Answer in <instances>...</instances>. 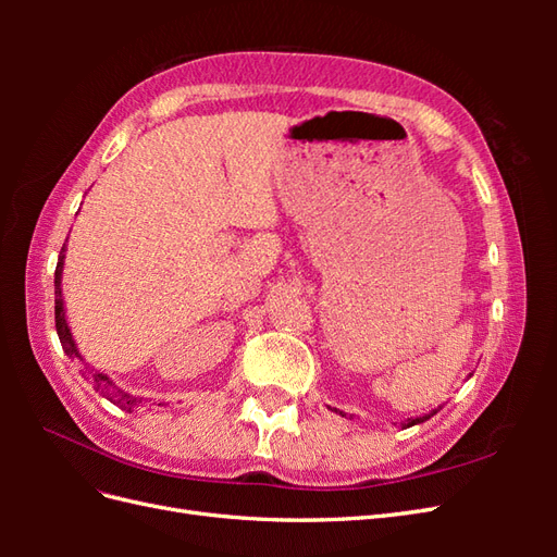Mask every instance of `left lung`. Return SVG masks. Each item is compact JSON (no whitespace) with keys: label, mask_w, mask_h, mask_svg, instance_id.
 <instances>
[{"label":"left lung","mask_w":557,"mask_h":557,"mask_svg":"<svg viewBox=\"0 0 557 557\" xmlns=\"http://www.w3.org/2000/svg\"><path fill=\"white\" fill-rule=\"evenodd\" d=\"M430 416H423V418H409V420H404L401 423V428H411V425H418V423H423V420H428Z\"/></svg>","instance_id":"left-lung-1"}]
</instances>
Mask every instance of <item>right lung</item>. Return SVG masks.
<instances>
[{"label": "right lung", "instance_id": "add662e5", "mask_svg": "<svg viewBox=\"0 0 557 557\" xmlns=\"http://www.w3.org/2000/svg\"><path fill=\"white\" fill-rule=\"evenodd\" d=\"M62 262H64V246L60 250V258H58V267H55V330H58V336H60V344L64 348V352L70 358H81L78 350H76V344L72 339L70 334V327H66V320H64V307H62V288H60V278H62ZM92 385L97 387L99 393H102L107 399H111L113 404H117L121 409H127L132 411L134 407H139L141 399L137 397H129L121 391H115V387L111 385V381L104 376V374H92ZM160 407V404H158Z\"/></svg>", "mask_w": 557, "mask_h": 557}]
</instances>
